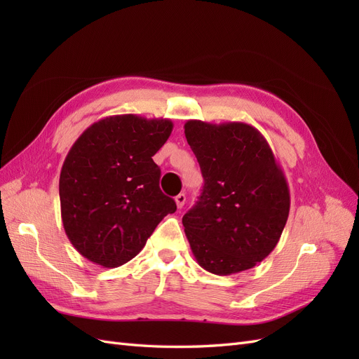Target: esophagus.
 Instances as JSON below:
<instances>
[{
	"label": "esophagus",
	"mask_w": 359,
	"mask_h": 359,
	"mask_svg": "<svg viewBox=\"0 0 359 359\" xmlns=\"http://www.w3.org/2000/svg\"><path fill=\"white\" fill-rule=\"evenodd\" d=\"M186 201H187V198H186V194L184 193H180L178 196L175 198V202H177V206H178V210H181L182 206H184V203H186Z\"/></svg>",
	"instance_id": "34e87169"
}]
</instances>
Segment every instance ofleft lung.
<instances>
[{
    "instance_id": "8db88e82",
    "label": "left lung",
    "mask_w": 359,
    "mask_h": 359,
    "mask_svg": "<svg viewBox=\"0 0 359 359\" xmlns=\"http://www.w3.org/2000/svg\"><path fill=\"white\" fill-rule=\"evenodd\" d=\"M184 133L205 181L199 201L182 217L193 256L215 276L256 266L276 248L290 208L273 149L245 123L190 119Z\"/></svg>"
}]
</instances>
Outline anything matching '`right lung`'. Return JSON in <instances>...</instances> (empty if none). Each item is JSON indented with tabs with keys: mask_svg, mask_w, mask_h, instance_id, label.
<instances>
[{
	"mask_svg": "<svg viewBox=\"0 0 359 359\" xmlns=\"http://www.w3.org/2000/svg\"><path fill=\"white\" fill-rule=\"evenodd\" d=\"M172 128L163 118L106 116L70 148L60 175L62 226L73 247L95 265L127 264L177 211L175 201L158 187L153 160Z\"/></svg>",
	"mask_w": 359,
	"mask_h": 359,
	"instance_id": "add662e5",
	"label": "right lung"
}]
</instances>
